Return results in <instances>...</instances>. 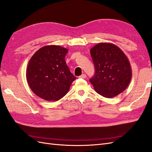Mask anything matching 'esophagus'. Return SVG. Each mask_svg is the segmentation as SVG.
Masks as SVG:
<instances>
[{"label": "esophagus", "mask_w": 152, "mask_h": 152, "mask_svg": "<svg viewBox=\"0 0 152 152\" xmlns=\"http://www.w3.org/2000/svg\"><path fill=\"white\" fill-rule=\"evenodd\" d=\"M79 78H82V79H85V78H86V75L84 73V74H82L80 76H79Z\"/></svg>", "instance_id": "obj_1"}]
</instances>
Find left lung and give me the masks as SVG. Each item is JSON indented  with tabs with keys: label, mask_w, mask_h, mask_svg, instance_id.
<instances>
[{
	"label": "left lung",
	"mask_w": 152,
	"mask_h": 152,
	"mask_svg": "<svg viewBox=\"0 0 152 152\" xmlns=\"http://www.w3.org/2000/svg\"><path fill=\"white\" fill-rule=\"evenodd\" d=\"M95 67L89 80L95 91L103 97L112 98L125 90L132 77L130 63L116 45L101 42L90 50Z\"/></svg>",
	"instance_id": "left-lung-1"
}]
</instances>
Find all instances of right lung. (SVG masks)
<instances>
[{
	"instance_id": "add662e5",
	"label": "right lung",
	"mask_w": 152,
	"mask_h": 152,
	"mask_svg": "<svg viewBox=\"0 0 152 152\" xmlns=\"http://www.w3.org/2000/svg\"><path fill=\"white\" fill-rule=\"evenodd\" d=\"M67 49L56 45L39 49L26 68V80L31 91L47 101H58L70 89L76 79L65 62Z\"/></svg>"
}]
</instances>
